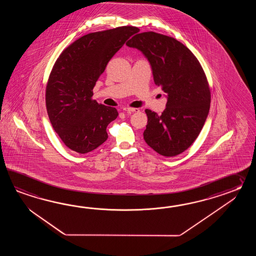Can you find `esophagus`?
<instances>
[{"label": "esophagus", "instance_id": "esophagus-1", "mask_svg": "<svg viewBox=\"0 0 256 256\" xmlns=\"http://www.w3.org/2000/svg\"><path fill=\"white\" fill-rule=\"evenodd\" d=\"M124 112H139V109L127 107V108H124Z\"/></svg>", "mask_w": 256, "mask_h": 256}]
</instances>
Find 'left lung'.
<instances>
[{
    "mask_svg": "<svg viewBox=\"0 0 256 256\" xmlns=\"http://www.w3.org/2000/svg\"><path fill=\"white\" fill-rule=\"evenodd\" d=\"M126 44L146 56L154 84L168 94L162 114L146 110L144 141L159 154L176 156L194 142L207 119L212 95L206 74L195 54L174 38L150 31L136 34Z\"/></svg>",
    "mask_w": 256,
    "mask_h": 256,
    "instance_id": "obj_1",
    "label": "left lung"
}]
</instances>
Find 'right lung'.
I'll return each instance as SVG.
<instances>
[{"mask_svg": "<svg viewBox=\"0 0 256 256\" xmlns=\"http://www.w3.org/2000/svg\"><path fill=\"white\" fill-rule=\"evenodd\" d=\"M138 31L124 26L87 34L56 60L46 88V106L54 130L72 151L92 152L107 140L106 128L118 112L92 100L93 88L110 58Z\"/></svg>", "mask_w": 256, "mask_h": 256, "instance_id": "right-lung-1", "label": "right lung"}]
</instances>
